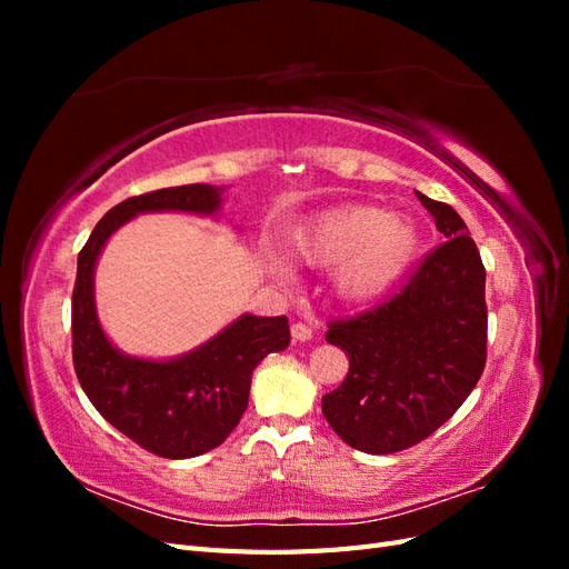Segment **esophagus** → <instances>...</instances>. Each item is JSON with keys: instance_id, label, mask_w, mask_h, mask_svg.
<instances>
[{"instance_id": "esophagus-1", "label": "esophagus", "mask_w": 569, "mask_h": 569, "mask_svg": "<svg viewBox=\"0 0 569 569\" xmlns=\"http://www.w3.org/2000/svg\"><path fill=\"white\" fill-rule=\"evenodd\" d=\"M291 337H295V341H311V339H313L311 325L295 322V325H291Z\"/></svg>"}]
</instances>
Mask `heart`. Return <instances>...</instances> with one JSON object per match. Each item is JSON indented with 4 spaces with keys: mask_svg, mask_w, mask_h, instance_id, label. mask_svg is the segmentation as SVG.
<instances>
[{
    "mask_svg": "<svg viewBox=\"0 0 569 569\" xmlns=\"http://www.w3.org/2000/svg\"><path fill=\"white\" fill-rule=\"evenodd\" d=\"M287 247L297 261L337 270L343 301L370 303L403 280L420 253L416 222L382 206H343L295 228Z\"/></svg>",
    "mask_w": 569,
    "mask_h": 569,
    "instance_id": "heart-1",
    "label": "heart"
}]
</instances>
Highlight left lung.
Here are the masks:
<instances>
[{
    "label": "left lung",
    "mask_w": 569,
    "mask_h": 569,
    "mask_svg": "<svg viewBox=\"0 0 569 569\" xmlns=\"http://www.w3.org/2000/svg\"><path fill=\"white\" fill-rule=\"evenodd\" d=\"M446 242L429 253L393 299L325 339L349 356V375L322 396L325 420L363 453H396L449 420L487 363V272L468 226L418 192Z\"/></svg>",
    "instance_id": "1"
}]
</instances>
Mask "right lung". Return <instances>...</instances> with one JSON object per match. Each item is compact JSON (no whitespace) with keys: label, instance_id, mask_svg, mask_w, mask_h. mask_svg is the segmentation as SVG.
<instances>
[{"label":"right lung","instance_id":"add662e5","mask_svg":"<svg viewBox=\"0 0 569 569\" xmlns=\"http://www.w3.org/2000/svg\"><path fill=\"white\" fill-rule=\"evenodd\" d=\"M222 187L182 184L130 197L97 222L78 253L73 287V366L92 406L153 456L182 460L216 449L249 406L251 375L268 353L289 347L287 316H239L213 339L170 360L134 358L104 335L94 306V268L109 237L140 213L213 216Z\"/></svg>","mask_w":569,"mask_h":569}]
</instances>
